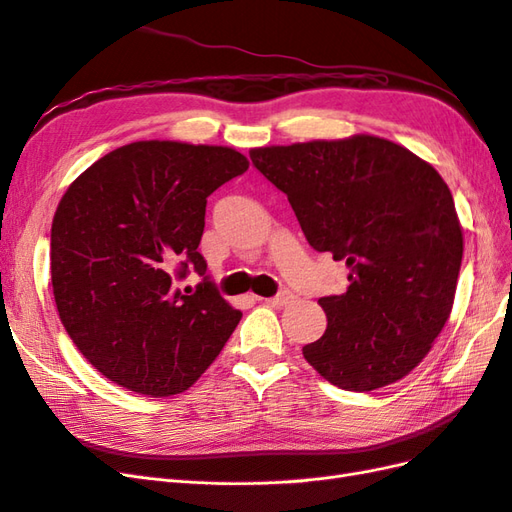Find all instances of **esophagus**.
Returning <instances> with one entry per match:
<instances>
[{"mask_svg":"<svg viewBox=\"0 0 512 512\" xmlns=\"http://www.w3.org/2000/svg\"><path fill=\"white\" fill-rule=\"evenodd\" d=\"M292 299H294V294L284 290L280 294H275V297H271V299H265V303H269L271 307H286L288 303H292Z\"/></svg>","mask_w":512,"mask_h":512,"instance_id":"1","label":"esophagus"}]
</instances>
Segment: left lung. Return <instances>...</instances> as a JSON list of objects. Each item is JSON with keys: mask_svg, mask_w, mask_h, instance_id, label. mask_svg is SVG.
<instances>
[{"mask_svg": "<svg viewBox=\"0 0 512 512\" xmlns=\"http://www.w3.org/2000/svg\"><path fill=\"white\" fill-rule=\"evenodd\" d=\"M307 243L346 260L348 290L318 303L327 331L305 361L344 391L408 376L451 316L463 256L453 194L429 162L371 134L254 147Z\"/></svg>", "mask_w": 512, "mask_h": 512, "instance_id": "obj_1", "label": "left lung"}]
</instances>
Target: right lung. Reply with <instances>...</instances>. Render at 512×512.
I'll use <instances>...</instances> for the list:
<instances>
[{
	"instance_id": "1",
	"label": "right lung",
	"mask_w": 512,
	"mask_h": 512,
	"mask_svg": "<svg viewBox=\"0 0 512 512\" xmlns=\"http://www.w3.org/2000/svg\"><path fill=\"white\" fill-rule=\"evenodd\" d=\"M232 147L136 141L91 164L61 196L51 228L55 305L74 346L123 389L188 391L241 320L207 280L175 288L198 252L207 196L245 173Z\"/></svg>"
}]
</instances>
